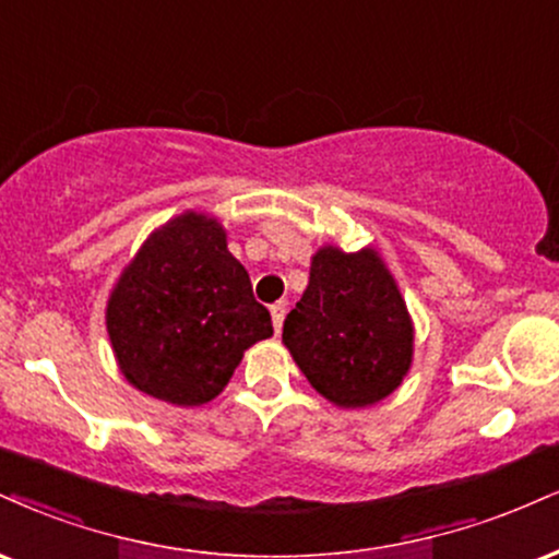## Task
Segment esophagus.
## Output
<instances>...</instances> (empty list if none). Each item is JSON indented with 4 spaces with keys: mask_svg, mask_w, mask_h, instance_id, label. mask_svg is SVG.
<instances>
[{
    "mask_svg": "<svg viewBox=\"0 0 559 559\" xmlns=\"http://www.w3.org/2000/svg\"><path fill=\"white\" fill-rule=\"evenodd\" d=\"M271 318H273L275 333H281V328H284V318H286V301H275L271 307Z\"/></svg>",
    "mask_w": 559,
    "mask_h": 559,
    "instance_id": "1",
    "label": "esophagus"
}]
</instances>
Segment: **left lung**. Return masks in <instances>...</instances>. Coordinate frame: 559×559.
Segmentation results:
<instances>
[{
	"label": "left lung",
	"mask_w": 559,
	"mask_h": 559,
	"mask_svg": "<svg viewBox=\"0 0 559 559\" xmlns=\"http://www.w3.org/2000/svg\"><path fill=\"white\" fill-rule=\"evenodd\" d=\"M284 346L333 406L388 399L412 369L414 320L380 252L320 247L305 294L284 320Z\"/></svg>",
	"instance_id": "8db88e82"
}]
</instances>
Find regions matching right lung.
<instances>
[{
  "mask_svg": "<svg viewBox=\"0 0 559 559\" xmlns=\"http://www.w3.org/2000/svg\"><path fill=\"white\" fill-rule=\"evenodd\" d=\"M106 331L132 388L174 406H203L241 356L273 335L250 273L218 218L185 211L151 231L106 301Z\"/></svg>",
  "mask_w": 559,
  "mask_h": 559,
  "instance_id": "add662e5",
  "label": "right lung"
}]
</instances>
